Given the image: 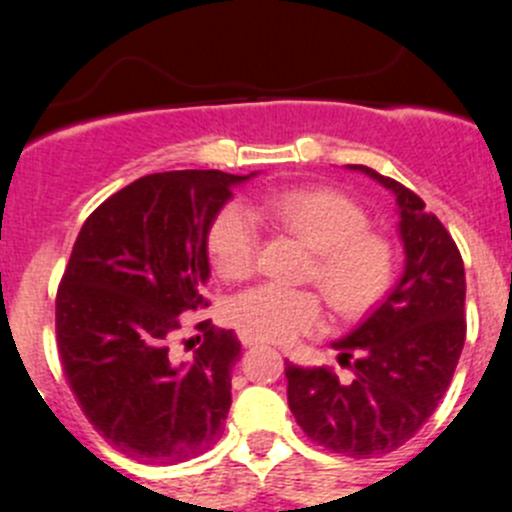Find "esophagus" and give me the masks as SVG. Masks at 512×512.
I'll return each mask as SVG.
<instances>
[{"label":"esophagus","mask_w":512,"mask_h":512,"mask_svg":"<svg viewBox=\"0 0 512 512\" xmlns=\"http://www.w3.org/2000/svg\"><path fill=\"white\" fill-rule=\"evenodd\" d=\"M240 342L245 347H255V345H260V340H255V337H250V335H245V332H242L240 335Z\"/></svg>","instance_id":"1"}]
</instances>
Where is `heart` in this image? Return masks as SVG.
<instances>
[{"instance_id":"1","label":"heart","mask_w":512,"mask_h":512,"mask_svg":"<svg viewBox=\"0 0 512 512\" xmlns=\"http://www.w3.org/2000/svg\"><path fill=\"white\" fill-rule=\"evenodd\" d=\"M262 210L315 252L307 275L340 317L362 315L388 292L395 275L393 245L367 230L370 217L352 197L310 187L265 197ZM257 250L260 222L252 207L242 200L222 205L207 230V252L217 275L247 277ZM227 320L260 342H290L320 325L322 305L315 292L267 282L232 297Z\"/></svg>"}]
</instances>
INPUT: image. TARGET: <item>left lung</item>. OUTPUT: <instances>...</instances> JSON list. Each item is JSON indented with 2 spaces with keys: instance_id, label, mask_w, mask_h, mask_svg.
I'll return each instance as SVG.
<instances>
[{
  "instance_id": "obj_1",
  "label": "left lung",
  "mask_w": 512,
  "mask_h": 512,
  "mask_svg": "<svg viewBox=\"0 0 512 512\" xmlns=\"http://www.w3.org/2000/svg\"><path fill=\"white\" fill-rule=\"evenodd\" d=\"M398 202L405 270L350 335L332 342L350 382L327 367L287 365V403L312 443L372 458L408 443L435 413L465 345V267L443 222L400 182L347 165Z\"/></svg>"
}]
</instances>
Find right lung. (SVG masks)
I'll return each mask as SVG.
<instances>
[{"instance_id":"1","label":"right lung","mask_w":512,"mask_h":512,"mask_svg":"<svg viewBox=\"0 0 512 512\" xmlns=\"http://www.w3.org/2000/svg\"><path fill=\"white\" fill-rule=\"evenodd\" d=\"M252 175L140 177L79 230L57 292L59 360L82 413L127 458L175 465L222 435L240 340L210 330L180 360L172 335L182 312L207 305V230Z\"/></svg>"}]
</instances>
